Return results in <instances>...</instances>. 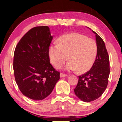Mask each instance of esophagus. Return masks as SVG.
I'll return each instance as SVG.
<instances>
[{
	"instance_id": "34e87169",
	"label": "esophagus",
	"mask_w": 122,
	"mask_h": 122,
	"mask_svg": "<svg viewBox=\"0 0 122 122\" xmlns=\"http://www.w3.org/2000/svg\"><path fill=\"white\" fill-rule=\"evenodd\" d=\"M60 76L61 78H62V77H66L67 75L65 74H63V73H61L60 75Z\"/></svg>"
}]
</instances>
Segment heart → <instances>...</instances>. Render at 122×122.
Returning <instances> with one entry per match:
<instances>
[{
  "label": "heart",
  "instance_id": "1",
  "mask_svg": "<svg viewBox=\"0 0 122 122\" xmlns=\"http://www.w3.org/2000/svg\"><path fill=\"white\" fill-rule=\"evenodd\" d=\"M57 43L49 48L50 61L55 68H60L67 59L66 71L77 70L78 73H83L91 68L97 54V45L93 39L72 32L62 36Z\"/></svg>",
  "mask_w": 122,
  "mask_h": 122
}]
</instances>
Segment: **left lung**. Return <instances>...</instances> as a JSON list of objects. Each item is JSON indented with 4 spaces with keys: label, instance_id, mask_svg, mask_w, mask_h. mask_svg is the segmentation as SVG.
<instances>
[{
    "label": "left lung",
    "instance_id": "8db88e82",
    "mask_svg": "<svg viewBox=\"0 0 122 122\" xmlns=\"http://www.w3.org/2000/svg\"><path fill=\"white\" fill-rule=\"evenodd\" d=\"M92 31L95 34L97 45L96 60L90 71L79 76L74 90L77 97L85 102L93 101L102 96L107 87L110 73L109 58L105 44L99 35Z\"/></svg>",
    "mask_w": 122,
    "mask_h": 122
}]
</instances>
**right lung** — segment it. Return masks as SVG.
<instances>
[{
	"label": "right lung",
	"instance_id": "1",
	"mask_svg": "<svg viewBox=\"0 0 122 122\" xmlns=\"http://www.w3.org/2000/svg\"><path fill=\"white\" fill-rule=\"evenodd\" d=\"M53 39L48 26L35 27L17 45L14 55L15 81L21 93L35 101L50 95L60 72L50 63L49 48Z\"/></svg>",
	"mask_w": 122,
	"mask_h": 122
}]
</instances>
